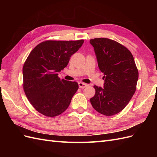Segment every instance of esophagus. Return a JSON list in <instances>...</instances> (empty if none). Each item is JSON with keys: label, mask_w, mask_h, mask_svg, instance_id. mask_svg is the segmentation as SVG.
I'll return each mask as SVG.
<instances>
[{"label": "esophagus", "mask_w": 157, "mask_h": 157, "mask_svg": "<svg viewBox=\"0 0 157 157\" xmlns=\"http://www.w3.org/2000/svg\"><path fill=\"white\" fill-rule=\"evenodd\" d=\"M78 86H79V88H84L85 87H86L88 86V84L80 82H78Z\"/></svg>", "instance_id": "esophagus-1"}]
</instances>
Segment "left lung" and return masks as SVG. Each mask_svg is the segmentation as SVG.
Instances as JSON below:
<instances>
[{"mask_svg": "<svg viewBox=\"0 0 157 157\" xmlns=\"http://www.w3.org/2000/svg\"><path fill=\"white\" fill-rule=\"evenodd\" d=\"M99 70L103 73V88L94 86L90 99L98 113L112 116L128 105L136 92L138 71L130 50L118 42L105 38L91 39Z\"/></svg>", "mask_w": 157, "mask_h": 157, "instance_id": "obj_1", "label": "left lung"}]
</instances>
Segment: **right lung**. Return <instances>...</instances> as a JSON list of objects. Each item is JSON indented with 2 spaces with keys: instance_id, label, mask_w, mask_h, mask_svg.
Returning <instances> with one entry per match:
<instances>
[{
  "instance_id": "1",
  "label": "right lung",
  "mask_w": 157,
  "mask_h": 157,
  "mask_svg": "<svg viewBox=\"0 0 157 157\" xmlns=\"http://www.w3.org/2000/svg\"><path fill=\"white\" fill-rule=\"evenodd\" d=\"M83 42V40H46L31 52L23 67V86L38 112L53 117L68 108L78 85L76 82L60 80L58 73L67 67L71 56Z\"/></svg>"
}]
</instances>
